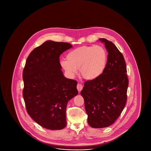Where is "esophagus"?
Listing matches in <instances>:
<instances>
[{
    "mask_svg": "<svg viewBox=\"0 0 151 151\" xmlns=\"http://www.w3.org/2000/svg\"><path fill=\"white\" fill-rule=\"evenodd\" d=\"M83 85L81 84H80V83L78 84V85H77V89H78L79 92H80L83 89Z\"/></svg>",
    "mask_w": 151,
    "mask_h": 151,
    "instance_id": "1",
    "label": "esophagus"
}]
</instances>
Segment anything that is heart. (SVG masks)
Listing matches in <instances>:
<instances>
[{"label":"heart","instance_id":"b5f03b06","mask_svg":"<svg viewBox=\"0 0 151 151\" xmlns=\"http://www.w3.org/2000/svg\"><path fill=\"white\" fill-rule=\"evenodd\" d=\"M107 63V53L100 46H83L70 51L67 59H61L60 65L67 75L73 78L78 72L84 79L93 80L100 77Z\"/></svg>","mask_w":151,"mask_h":151}]
</instances>
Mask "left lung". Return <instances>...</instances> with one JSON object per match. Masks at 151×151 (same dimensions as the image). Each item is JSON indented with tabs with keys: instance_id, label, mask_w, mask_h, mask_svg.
Masks as SVG:
<instances>
[{
	"instance_id": "left-lung-1",
	"label": "left lung",
	"mask_w": 151,
	"mask_h": 151,
	"mask_svg": "<svg viewBox=\"0 0 151 151\" xmlns=\"http://www.w3.org/2000/svg\"><path fill=\"white\" fill-rule=\"evenodd\" d=\"M99 41L108 51L105 69L100 77L86 81L81 91L84 100L89 125L96 129L107 127L120 116L127 101L129 86L126 65L122 53L105 38Z\"/></svg>"
}]
</instances>
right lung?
<instances>
[{"mask_svg": "<svg viewBox=\"0 0 151 151\" xmlns=\"http://www.w3.org/2000/svg\"><path fill=\"white\" fill-rule=\"evenodd\" d=\"M72 45L47 41L32 51L24 68L23 97L27 112L39 125L58 130L66 124L68 102L78 94L77 81L61 70L59 57Z\"/></svg>", "mask_w": 151, "mask_h": 151, "instance_id": "add662e5", "label": "right lung"}]
</instances>
